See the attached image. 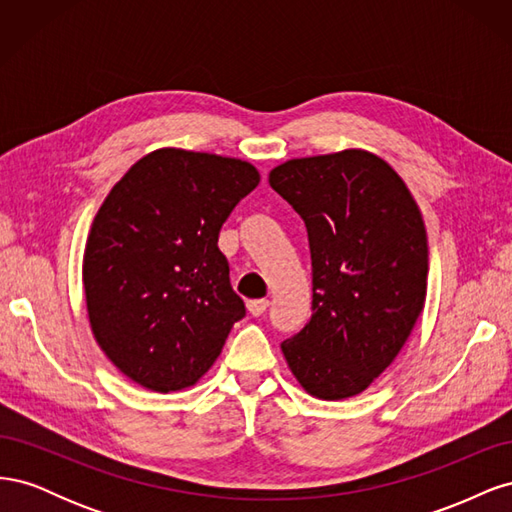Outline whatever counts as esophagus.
<instances>
[{"label": "esophagus", "mask_w": 512, "mask_h": 512, "mask_svg": "<svg viewBox=\"0 0 512 512\" xmlns=\"http://www.w3.org/2000/svg\"><path fill=\"white\" fill-rule=\"evenodd\" d=\"M267 305H269L267 299H252V301H247V309H250L252 316H262V314H265V312H267Z\"/></svg>", "instance_id": "obj_1"}]
</instances>
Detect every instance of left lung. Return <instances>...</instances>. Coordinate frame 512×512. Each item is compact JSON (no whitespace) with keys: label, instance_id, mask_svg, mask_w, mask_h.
Wrapping results in <instances>:
<instances>
[{"label":"left lung","instance_id":"1","mask_svg":"<svg viewBox=\"0 0 512 512\" xmlns=\"http://www.w3.org/2000/svg\"><path fill=\"white\" fill-rule=\"evenodd\" d=\"M269 183L303 218L314 271V314L282 344L286 363L312 397L359 395L395 361L425 307L421 209L365 149L288 160Z\"/></svg>","mask_w":512,"mask_h":512}]
</instances>
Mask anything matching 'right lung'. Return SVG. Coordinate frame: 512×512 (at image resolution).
<instances>
[{
    "label": "right lung",
    "instance_id": "right-lung-1",
    "mask_svg": "<svg viewBox=\"0 0 512 512\" xmlns=\"http://www.w3.org/2000/svg\"><path fill=\"white\" fill-rule=\"evenodd\" d=\"M258 181L245 160L164 147L104 198L83 256L85 303L98 346L132 382L188 389L220 356L245 305L218 235Z\"/></svg>",
    "mask_w": 512,
    "mask_h": 512
}]
</instances>
